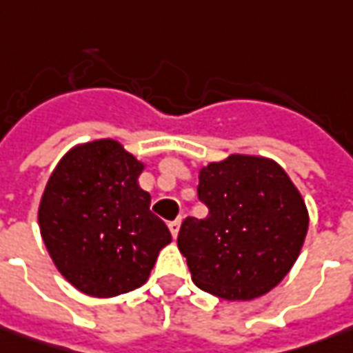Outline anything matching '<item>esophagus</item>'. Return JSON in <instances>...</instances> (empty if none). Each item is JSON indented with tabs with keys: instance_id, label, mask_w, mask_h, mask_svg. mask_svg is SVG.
I'll list each match as a JSON object with an SVG mask.
<instances>
[{
	"instance_id": "34e87169",
	"label": "esophagus",
	"mask_w": 353,
	"mask_h": 353,
	"mask_svg": "<svg viewBox=\"0 0 353 353\" xmlns=\"http://www.w3.org/2000/svg\"><path fill=\"white\" fill-rule=\"evenodd\" d=\"M179 226H181V219H176V221L170 223V230H172V236L174 238H176L177 232H179Z\"/></svg>"
}]
</instances>
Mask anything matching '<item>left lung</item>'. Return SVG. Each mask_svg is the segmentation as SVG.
Wrapping results in <instances>:
<instances>
[{
    "label": "left lung",
    "instance_id": "1",
    "mask_svg": "<svg viewBox=\"0 0 353 353\" xmlns=\"http://www.w3.org/2000/svg\"><path fill=\"white\" fill-rule=\"evenodd\" d=\"M205 219L188 216L177 248L195 285L226 299L252 301L293 268L309 230V211L285 170L270 158L232 154L201 168Z\"/></svg>",
    "mask_w": 353,
    "mask_h": 353
}]
</instances>
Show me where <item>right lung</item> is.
Masks as SVG:
<instances>
[{
  "label": "right lung",
  "instance_id": "add662e5",
  "mask_svg": "<svg viewBox=\"0 0 353 353\" xmlns=\"http://www.w3.org/2000/svg\"><path fill=\"white\" fill-rule=\"evenodd\" d=\"M144 164L121 142L101 139L64 154L44 188V246L78 291L115 297L144 285L172 234L139 185Z\"/></svg>",
  "mask_w": 353,
  "mask_h": 353
}]
</instances>
